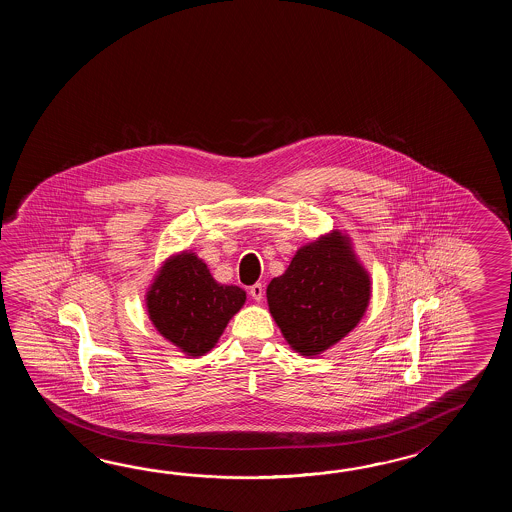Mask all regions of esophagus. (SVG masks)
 Masks as SVG:
<instances>
[{
  "label": "esophagus",
  "instance_id": "esophagus-1",
  "mask_svg": "<svg viewBox=\"0 0 512 512\" xmlns=\"http://www.w3.org/2000/svg\"><path fill=\"white\" fill-rule=\"evenodd\" d=\"M249 293H251L252 298H254L256 302H260L261 298H263V285H261V283H254Z\"/></svg>",
  "mask_w": 512,
  "mask_h": 512
}]
</instances>
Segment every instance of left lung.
<instances>
[{
    "mask_svg": "<svg viewBox=\"0 0 512 512\" xmlns=\"http://www.w3.org/2000/svg\"><path fill=\"white\" fill-rule=\"evenodd\" d=\"M370 293V276L348 238L331 232L296 252L287 271L269 283L267 302L291 348L311 357L359 324Z\"/></svg>",
    "mask_w": 512,
    "mask_h": 512,
    "instance_id": "left-lung-1",
    "label": "left lung"
}]
</instances>
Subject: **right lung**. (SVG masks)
<instances>
[{"label": "right lung", "instance_id": "right-lung-1", "mask_svg": "<svg viewBox=\"0 0 512 512\" xmlns=\"http://www.w3.org/2000/svg\"><path fill=\"white\" fill-rule=\"evenodd\" d=\"M238 285H221L192 252L166 261L146 302L157 331L190 357L216 346L230 318L245 304Z\"/></svg>", "mask_w": 512, "mask_h": 512}]
</instances>
